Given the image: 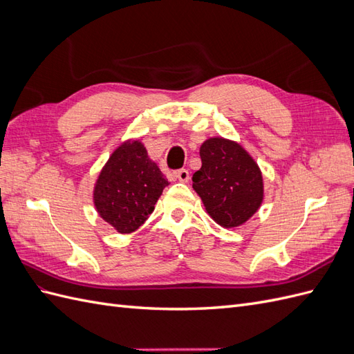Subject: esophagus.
<instances>
[{"instance_id":"esophagus-1","label":"esophagus","mask_w":354,"mask_h":354,"mask_svg":"<svg viewBox=\"0 0 354 354\" xmlns=\"http://www.w3.org/2000/svg\"><path fill=\"white\" fill-rule=\"evenodd\" d=\"M177 177H178V180H180V181H183V183H187L189 178H190V176H189V171H187L186 168H181V169H178V171H177Z\"/></svg>"}]
</instances>
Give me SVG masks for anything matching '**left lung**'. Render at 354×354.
Instances as JSON below:
<instances>
[{"label":"left lung","instance_id":"obj_1","mask_svg":"<svg viewBox=\"0 0 354 354\" xmlns=\"http://www.w3.org/2000/svg\"><path fill=\"white\" fill-rule=\"evenodd\" d=\"M199 155L202 167L192 177L196 194L220 226H241L261 205L259 165L238 143L221 137L203 143Z\"/></svg>","mask_w":354,"mask_h":354}]
</instances>
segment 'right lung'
<instances>
[{
  "label": "right lung",
  "mask_w": 354,
  "mask_h": 354,
  "mask_svg": "<svg viewBox=\"0 0 354 354\" xmlns=\"http://www.w3.org/2000/svg\"><path fill=\"white\" fill-rule=\"evenodd\" d=\"M142 143L127 142L109 158L94 187V205L120 233H131L147 220L168 186Z\"/></svg>",
  "instance_id": "obj_1"
}]
</instances>
